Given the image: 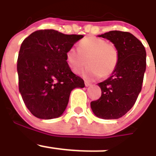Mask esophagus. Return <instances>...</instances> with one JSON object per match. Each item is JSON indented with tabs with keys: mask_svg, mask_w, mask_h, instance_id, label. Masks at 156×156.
I'll return each mask as SVG.
<instances>
[{
	"mask_svg": "<svg viewBox=\"0 0 156 156\" xmlns=\"http://www.w3.org/2000/svg\"><path fill=\"white\" fill-rule=\"evenodd\" d=\"M85 86H86V87H89V86H92V84L91 83V82H89V81H85Z\"/></svg>",
	"mask_w": 156,
	"mask_h": 156,
	"instance_id": "34e87169",
	"label": "esophagus"
}]
</instances>
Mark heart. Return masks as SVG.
<instances>
[{"label":"heart","mask_w":156,"mask_h":156,"mask_svg":"<svg viewBox=\"0 0 156 156\" xmlns=\"http://www.w3.org/2000/svg\"><path fill=\"white\" fill-rule=\"evenodd\" d=\"M87 63L88 66L81 72L85 79H97L109 76L118 63V51L114 45L103 39L89 36L78 43V50L71 47L66 53V61L74 72H78Z\"/></svg>","instance_id":"b5f03b06"}]
</instances>
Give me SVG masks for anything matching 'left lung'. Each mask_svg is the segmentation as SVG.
Listing matches in <instances>:
<instances>
[{"mask_svg":"<svg viewBox=\"0 0 156 156\" xmlns=\"http://www.w3.org/2000/svg\"><path fill=\"white\" fill-rule=\"evenodd\" d=\"M98 36L116 47L118 63L111 76L98 84L102 95L98 100L91 102V108L99 118L118 119L133 107L141 92L146 51L141 42L130 33L109 31Z\"/></svg>","mask_w":156,"mask_h":156,"instance_id":"obj_1","label":"left lung"}]
</instances>
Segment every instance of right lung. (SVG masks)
<instances>
[{
	"label": "right lung",
	"mask_w": 156,
	"mask_h": 156,
	"mask_svg": "<svg viewBox=\"0 0 156 156\" xmlns=\"http://www.w3.org/2000/svg\"><path fill=\"white\" fill-rule=\"evenodd\" d=\"M82 35H66L54 29L38 30L21 45L17 71L19 92L26 107L37 118H57L65 110L70 94L84 88L66 61V53Z\"/></svg>",
	"instance_id": "right-lung-1"
}]
</instances>
